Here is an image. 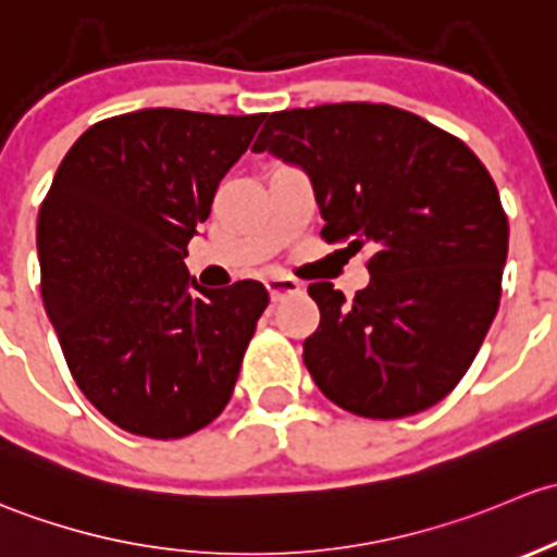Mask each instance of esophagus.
Returning <instances> with one entry per match:
<instances>
[{
  "instance_id": "1",
  "label": "esophagus",
  "mask_w": 557,
  "mask_h": 557,
  "mask_svg": "<svg viewBox=\"0 0 557 557\" xmlns=\"http://www.w3.org/2000/svg\"><path fill=\"white\" fill-rule=\"evenodd\" d=\"M265 286H268V292H271L273 300H281V297L297 295V292H300V281L289 278V276H271L265 281Z\"/></svg>"
}]
</instances>
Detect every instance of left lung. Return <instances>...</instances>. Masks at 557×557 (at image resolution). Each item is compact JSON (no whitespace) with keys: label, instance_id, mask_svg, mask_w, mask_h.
<instances>
[{"label":"left lung","instance_id":"1","mask_svg":"<svg viewBox=\"0 0 557 557\" xmlns=\"http://www.w3.org/2000/svg\"><path fill=\"white\" fill-rule=\"evenodd\" d=\"M251 150L308 171L321 238L370 251L354 300L330 281L308 286L321 321L302 362L321 394L381 421L448 397L496 317L507 262V214L478 154L367 101L268 114Z\"/></svg>","mask_w":557,"mask_h":557}]
</instances>
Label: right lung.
<instances>
[{
	"label": "right lung",
	"mask_w": 557,
	"mask_h": 557,
	"mask_svg": "<svg viewBox=\"0 0 557 557\" xmlns=\"http://www.w3.org/2000/svg\"><path fill=\"white\" fill-rule=\"evenodd\" d=\"M262 120L187 109L107 117L74 141L39 206L45 311L79 392L125 432L180 440L231 403L271 297L251 278L203 289L185 257Z\"/></svg>",
	"instance_id": "right-lung-1"
}]
</instances>
